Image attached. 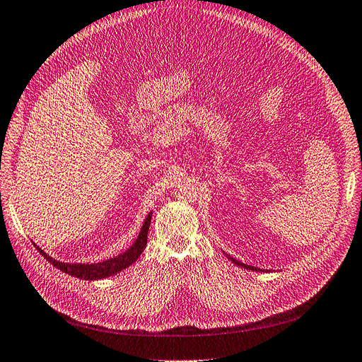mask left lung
Returning <instances> with one entry per match:
<instances>
[{"label":"left lung","instance_id":"8db88e82","mask_svg":"<svg viewBox=\"0 0 362 362\" xmlns=\"http://www.w3.org/2000/svg\"><path fill=\"white\" fill-rule=\"evenodd\" d=\"M226 256L228 257V259L233 262V264H235V265H238V267H242V268H246V269H250V271H262L264 272V269H261V268H256V267H250V265H246V264H242L240 261H237V259H234V257H231L230 255H227L226 253Z\"/></svg>","mask_w":362,"mask_h":362}]
</instances>
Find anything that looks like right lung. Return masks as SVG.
I'll return each instance as SVG.
<instances>
[{"instance_id":"obj_1","label":"right lung","mask_w":362,"mask_h":362,"mask_svg":"<svg viewBox=\"0 0 362 362\" xmlns=\"http://www.w3.org/2000/svg\"><path fill=\"white\" fill-rule=\"evenodd\" d=\"M150 222H151V212L147 215L143 227L140 230L139 237L134 242V245L125 250L124 253H120L115 257H110L107 261H103V262H97V264H67V262H60L53 259V257L48 256L41 247H38L35 243V247L40 250V253L45 257V259L53 264L56 268H59L60 271L69 274V275H74L76 279L81 280H101V279H106L110 277V275H115L117 272H120L122 269L128 268L129 265H132L136 259H139L141 252L144 250L146 245H147V233H148V227H150Z\"/></svg>"}]
</instances>
